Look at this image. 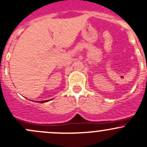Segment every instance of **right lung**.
Returning <instances> with one entry per match:
<instances>
[{
    "mask_svg": "<svg viewBox=\"0 0 147 147\" xmlns=\"http://www.w3.org/2000/svg\"><path fill=\"white\" fill-rule=\"evenodd\" d=\"M52 100H53V99H52ZM50 100H44V101H39V102H40V103H44V102H48V101H50Z\"/></svg>",
    "mask_w": 147,
    "mask_h": 147,
    "instance_id": "add662e5",
    "label": "right lung"
}]
</instances>
